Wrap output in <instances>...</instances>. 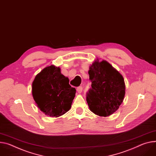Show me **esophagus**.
Here are the masks:
<instances>
[{"label":"esophagus","mask_w":156,"mask_h":156,"mask_svg":"<svg viewBox=\"0 0 156 156\" xmlns=\"http://www.w3.org/2000/svg\"><path fill=\"white\" fill-rule=\"evenodd\" d=\"M76 91H77V92H78V93H81V92H82V91H83V88H82L81 87H79L77 88Z\"/></svg>","instance_id":"34e87169"}]
</instances>
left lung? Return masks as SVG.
Returning <instances> with one entry per match:
<instances>
[{"label":"left lung","mask_w":156,"mask_h":156,"mask_svg":"<svg viewBox=\"0 0 156 156\" xmlns=\"http://www.w3.org/2000/svg\"><path fill=\"white\" fill-rule=\"evenodd\" d=\"M91 89L87 96L89 108L100 117H108L119 109L125 96L122 75L106 60L96 58L89 68Z\"/></svg>","instance_id":"left-lung-1"}]
</instances>
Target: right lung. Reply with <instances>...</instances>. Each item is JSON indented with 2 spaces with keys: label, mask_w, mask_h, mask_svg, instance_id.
Masks as SVG:
<instances>
[{
  "label": "right lung",
  "mask_w": 156,
  "mask_h": 156,
  "mask_svg": "<svg viewBox=\"0 0 156 156\" xmlns=\"http://www.w3.org/2000/svg\"><path fill=\"white\" fill-rule=\"evenodd\" d=\"M32 93L37 107L47 116L58 118L68 112L75 96L76 90L69 79L53 65L38 73L32 83Z\"/></svg>",
  "instance_id": "add662e5"
}]
</instances>
